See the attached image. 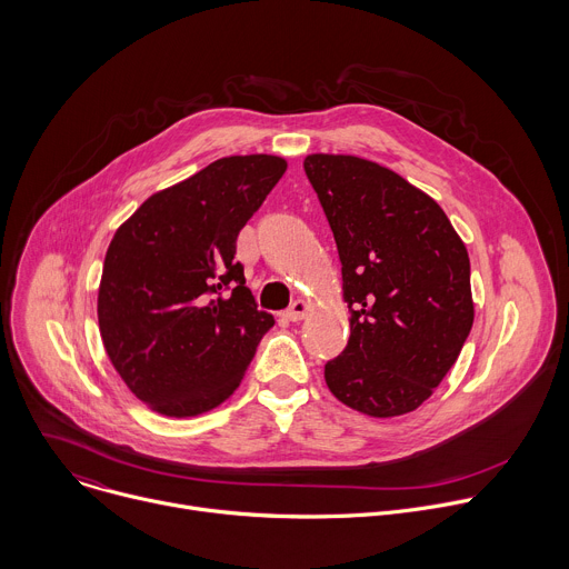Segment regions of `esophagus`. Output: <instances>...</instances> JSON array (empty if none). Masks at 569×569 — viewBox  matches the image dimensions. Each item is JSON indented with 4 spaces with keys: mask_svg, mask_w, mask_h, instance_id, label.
<instances>
[{
    "mask_svg": "<svg viewBox=\"0 0 569 569\" xmlns=\"http://www.w3.org/2000/svg\"><path fill=\"white\" fill-rule=\"evenodd\" d=\"M308 303L303 301V299H297V301H292L290 303V308L283 312V317L288 319V321H301L306 315H308Z\"/></svg>",
    "mask_w": 569,
    "mask_h": 569,
    "instance_id": "obj_1",
    "label": "esophagus"
}]
</instances>
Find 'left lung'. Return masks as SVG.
Wrapping results in <instances>:
<instances>
[{"mask_svg": "<svg viewBox=\"0 0 569 569\" xmlns=\"http://www.w3.org/2000/svg\"><path fill=\"white\" fill-rule=\"evenodd\" d=\"M303 171L336 236L351 310L349 345L323 378L367 417L415 412L472 329L463 240L428 193L376 161L317 152Z\"/></svg>", "mask_w": 569, "mask_h": 569, "instance_id": "8db88e82", "label": "left lung"}]
</instances>
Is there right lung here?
<instances>
[{
    "mask_svg": "<svg viewBox=\"0 0 569 569\" xmlns=\"http://www.w3.org/2000/svg\"><path fill=\"white\" fill-rule=\"evenodd\" d=\"M233 154L152 193L114 233L99 286L103 347L150 410L187 419L227 400L274 317L233 261L238 231L286 173Z\"/></svg>",
    "mask_w": 569,
    "mask_h": 569,
    "instance_id": "obj_1",
    "label": "right lung"
}]
</instances>
